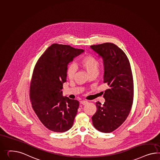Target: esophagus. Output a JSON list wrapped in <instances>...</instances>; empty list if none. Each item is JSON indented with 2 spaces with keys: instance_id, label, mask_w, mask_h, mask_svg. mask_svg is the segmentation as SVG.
Masks as SVG:
<instances>
[{
  "instance_id": "34e87169",
  "label": "esophagus",
  "mask_w": 160,
  "mask_h": 160,
  "mask_svg": "<svg viewBox=\"0 0 160 160\" xmlns=\"http://www.w3.org/2000/svg\"><path fill=\"white\" fill-rule=\"evenodd\" d=\"M87 103H88V101H80V104L82 105H85Z\"/></svg>"
}]
</instances>
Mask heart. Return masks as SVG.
Wrapping results in <instances>:
<instances>
[{
  "mask_svg": "<svg viewBox=\"0 0 160 160\" xmlns=\"http://www.w3.org/2000/svg\"><path fill=\"white\" fill-rule=\"evenodd\" d=\"M80 66L86 70L87 73L89 75L92 74L99 73V63L92 56L87 55L83 57L80 62ZM76 73V68L72 64H70L67 69V76L70 79L74 78Z\"/></svg>",
  "mask_w": 160,
  "mask_h": 160,
  "instance_id": "obj_1",
  "label": "heart"
}]
</instances>
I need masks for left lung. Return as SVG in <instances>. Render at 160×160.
<instances>
[{
    "mask_svg": "<svg viewBox=\"0 0 160 160\" xmlns=\"http://www.w3.org/2000/svg\"><path fill=\"white\" fill-rule=\"evenodd\" d=\"M104 64V82L109 88L104 94L105 102L96 103L97 111L92 117L96 129L110 133L125 122L133 99V82L129 62L121 49L112 43L91 45Z\"/></svg>",
    "mask_w": 160,
    "mask_h": 160,
    "instance_id": "left-lung-1",
    "label": "left lung"
}]
</instances>
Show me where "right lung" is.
<instances>
[{"mask_svg":"<svg viewBox=\"0 0 160 160\" xmlns=\"http://www.w3.org/2000/svg\"><path fill=\"white\" fill-rule=\"evenodd\" d=\"M84 52L70 45L53 43L35 66L31 82V104L40 121L53 132H65L73 125L79 102L63 97L62 90L69 63Z\"/></svg>","mask_w":160,"mask_h":160,"instance_id":"obj_1","label":"right lung"}]
</instances>
